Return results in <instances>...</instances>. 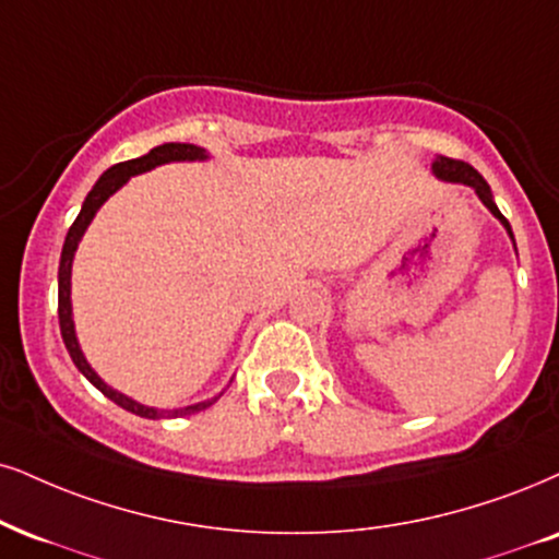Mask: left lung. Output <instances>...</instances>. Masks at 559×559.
Wrapping results in <instances>:
<instances>
[{"label":"left lung","instance_id":"1","mask_svg":"<svg viewBox=\"0 0 559 559\" xmlns=\"http://www.w3.org/2000/svg\"><path fill=\"white\" fill-rule=\"evenodd\" d=\"M432 174H436V178H440V181H445V183H464V186H472L474 194L479 197V202L485 204L487 210H490L492 215L500 219L502 227H506V230H508V236H511V240H513L511 223H508V219L500 215L498 204H495V199H492L490 183H487L485 178H481V176L477 174V170L472 168L469 163L451 160V157H443V155H440V157H436V163H432ZM513 248H515V240H513Z\"/></svg>","mask_w":559,"mask_h":559}]
</instances>
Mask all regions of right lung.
<instances>
[{"mask_svg":"<svg viewBox=\"0 0 559 559\" xmlns=\"http://www.w3.org/2000/svg\"><path fill=\"white\" fill-rule=\"evenodd\" d=\"M206 157H210V155H206V150L197 147V144L165 142V144H160V147L150 150L147 155L134 157V160H127V163L111 165V168H108L106 174H103L98 181H95L93 189H90L85 202H82V210H80L78 219H74L72 227H69V233L64 238V248H61V261H59V329H61V340H64V347H67L69 357H72V362L78 365L80 373L85 376L87 381L93 383L103 396L111 399V402L119 404L121 409L132 412V415L147 417V419L194 415V412H202V409H206V406L215 404L219 396L206 399V402H199V404L181 406V409H155V406L134 402L132 396L121 394V391L111 389V385L103 381V378L93 370V365L85 360V353H82V347L78 342V332H74V319H72V261H74V251H78V246H80L82 236H85L87 225L93 223L95 215H98L100 206L106 204L108 197H114L116 191H119L121 186L129 181V178L147 174V170H153V168H157V165H165V163H194V160H206Z\"/></svg>","mask_w":559,"mask_h":559,"instance_id":"obj_1","label":"right lung"}]
</instances>
